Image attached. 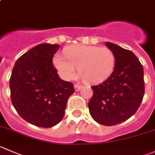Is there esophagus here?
<instances>
[{
  "label": "esophagus",
  "mask_w": 155,
  "mask_h": 155,
  "mask_svg": "<svg viewBox=\"0 0 155 155\" xmlns=\"http://www.w3.org/2000/svg\"><path fill=\"white\" fill-rule=\"evenodd\" d=\"M82 85H78V84H75L74 85V88H75V91H79V90L81 89V88H82Z\"/></svg>",
  "instance_id": "esophagus-1"
}]
</instances>
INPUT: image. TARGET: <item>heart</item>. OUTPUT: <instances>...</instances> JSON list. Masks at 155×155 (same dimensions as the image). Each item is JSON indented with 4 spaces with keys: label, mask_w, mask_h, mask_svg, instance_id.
I'll use <instances>...</instances> for the list:
<instances>
[{
    "label": "heart",
    "mask_w": 155,
    "mask_h": 155,
    "mask_svg": "<svg viewBox=\"0 0 155 155\" xmlns=\"http://www.w3.org/2000/svg\"><path fill=\"white\" fill-rule=\"evenodd\" d=\"M65 57L55 54L53 64L60 76L65 80L75 77L78 67L81 78L85 82L97 84L111 75L115 65V57L110 49L94 45H76L67 47Z\"/></svg>",
    "instance_id": "1"
}]
</instances>
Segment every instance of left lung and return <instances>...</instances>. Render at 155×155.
<instances>
[{
	"label": "left lung",
	"instance_id": "obj_1",
	"mask_svg": "<svg viewBox=\"0 0 155 155\" xmlns=\"http://www.w3.org/2000/svg\"><path fill=\"white\" fill-rule=\"evenodd\" d=\"M105 45L115 57L114 71L101 84L91 86L88 108L96 122L114 126L131 117L140 106L145 93L144 71L133 52L111 42Z\"/></svg>",
	"mask_w": 155,
	"mask_h": 155
}]
</instances>
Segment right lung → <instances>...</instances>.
I'll list each match as a JSON object with an SVG mask.
<instances>
[{
	"instance_id": "1",
	"label": "right lung",
	"mask_w": 155,
	"mask_h": 155,
	"mask_svg": "<svg viewBox=\"0 0 155 155\" xmlns=\"http://www.w3.org/2000/svg\"><path fill=\"white\" fill-rule=\"evenodd\" d=\"M58 45H36L15 63L10 79V98L21 117L50 128L62 120L73 84L59 77L53 59Z\"/></svg>"
}]
</instances>
